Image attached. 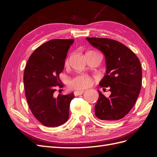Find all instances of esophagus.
I'll return each instance as SVG.
<instances>
[{"instance_id":"esophagus-1","label":"esophagus","mask_w":157,"mask_h":157,"mask_svg":"<svg viewBox=\"0 0 157 157\" xmlns=\"http://www.w3.org/2000/svg\"><path fill=\"white\" fill-rule=\"evenodd\" d=\"M84 92V90H79V91H75L74 92V95L75 96H79V95H82L83 93Z\"/></svg>"}]
</instances>
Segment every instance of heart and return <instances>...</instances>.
Listing matches in <instances>:
<instances>
[{"mask_svg": "<svg viewBox=\"0 0 157 157\" xmlns=\"http://www.w3.org/2000/svg\"><path fill=\"white\" fill-rule=\"evenodd\" d=\"M67 63L68 60H67L66 64ZM92 79L90 77L85 75H79L70 80L69 87L75 90H82L88 88L92 85Z\"/></svg>", "mask_w": 157, "mask_h": 157, "instance_id": "heart-1", "label": "heart"}]
</instances>
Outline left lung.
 Returning <instances> with one entry per match:
<instances>
[{
	"label": "left lung",
	"mask_w": 157,
	"mask_h": 157,
	"mask_svg": "<svg viewBox=\"0 0 157 157\" xmlns=\"http://www.w3.org/2000/svg\"><path fill=\"white\" fill-rule=\"evenodd\" d=\"M86 40L105 56L106 74L99 85L109 88L111 92L109 97H106L98 90L99 98L95 105V115L104 121L121 119L134 106L140 92V62L131 50L118 41L101 38Z\"/></svg>",
	"instance_id": "obj_1"
}]
</instances>
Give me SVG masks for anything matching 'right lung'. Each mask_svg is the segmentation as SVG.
<instances>
[{"label":"right lung","instance_id":"add662e5","mask_svg":"<svg viewBox=\"0 0 157 157\" xmlns=\"http://www.w3.org/2000/svg\"><path fill=\"white\" fill-rule=\"evenodd\" d=\"M73 39H54L36 48L29 56L23 73L25 97L32 114L42 125L57 127L68 120L73 93L55 96L61 87L59 79Z\"/></svg>","mask_w":157,"mask_h":157}]
</instances>
